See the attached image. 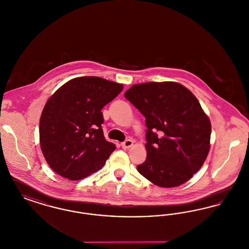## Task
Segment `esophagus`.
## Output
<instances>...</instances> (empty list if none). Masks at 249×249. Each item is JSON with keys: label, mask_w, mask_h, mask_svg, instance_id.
<instances>
[{"label": "esophagus", "mask_w": 249, "mask_h": 249, "mask_svg": "<svg viewBox=\"0 0 249 249\" xmlns=\"http://www.w3.org/2000/svg\"><path fill=\"white\" fill-rule=\"evenodd\" d=\"M132 144H133V142L130 140V139H128V140H126L125 142H122L121 143V146L124 148V149H127V148H130V146H132Z\"/></svg>", "instance_id": "obj_1"}]
</instances>
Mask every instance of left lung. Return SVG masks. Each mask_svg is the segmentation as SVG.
<instances>
[{
    "mask_svg": "<svg viewBox=\"0 0 249 249\" xmlns=\"http://www.w3.org/2000/svg\"><path fill=\"white\" fill-rule=\"evenodd\" d=\"M124 96L145 118L146 160L137 171L155 185L178 187L210 149L211 122L194 94L178 82L136 84Z\"/></svg>",
    "mask_w": 249,
    "mask_h": 249,
    "instance_id": "1",
    "label": "left lung"
}]
</instances>
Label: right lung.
Masks as SVG:
<instances>
[{"label": "right lung", "instance_id": "add662e5", "mask_svg": "<svg viewBox=\"0 0 249 249\" xmlns=\"http://www.w3.org/2000/svg\"><path fill=\"white\" fill-rule=\"evenodd\" d=\"M122 89V84L82 76L50 96L40 118V146L48 165L60 177L80 180L105 165L116 145L104 136L101 110Z\"/></svg>", "mask_w": 249, "mask_h": 249}]
</instances>
